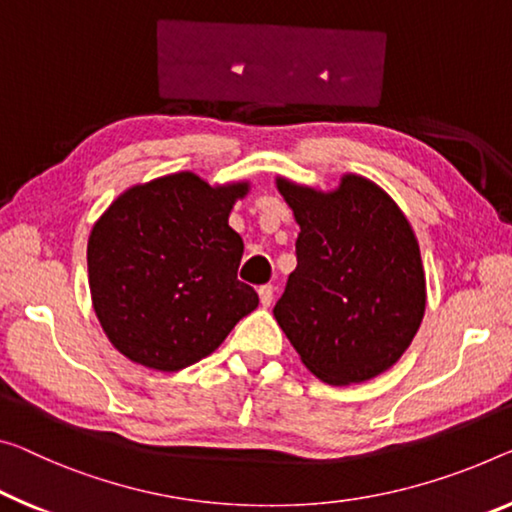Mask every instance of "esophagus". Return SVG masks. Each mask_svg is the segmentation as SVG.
<instances>
[{
  "label": "esophagus",
  "mask_w": 512,
  "mask_h": 512,
  "mask_svg": "<svg viewBox=\"0 0 512 512\" xmlns=\"http://www.w3.org/2000/svg\"><path fill=\"white\" fill-rule=\"evenodd\" d=\"M258 297H261V304L267 309V306H270L272 300H274V286H261V288H258Z\"/></svg>",
  "instance_id": "esophagus-1"
}]
</instances>
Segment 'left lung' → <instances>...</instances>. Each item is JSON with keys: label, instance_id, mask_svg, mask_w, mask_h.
<instances>
[{"label": "left lung", "instance_id": "obj_1", "mask_svg": "<svg viewBox=\"0 0 512 512\" xmlns=\"http://www.w3.org/2000/svg\"><path fill=\"white\" fill-rule=\"evenodd\" d=\"M277 190L300 235L274 318L318 380H373L405 355L426 313L412 224L380 185L357 174H343L329 192L277 176Z\"/></svg>", "mask_w": 512, "mask_h": 512}]
</instances>
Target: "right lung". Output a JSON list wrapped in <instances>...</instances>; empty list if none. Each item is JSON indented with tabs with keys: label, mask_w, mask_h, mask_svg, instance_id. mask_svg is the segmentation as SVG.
<instances>
[{
	"label": "right lung",
	"mask_w": 512,
	"mask_h": 512,
	"mask_svg": "<svg viewBox=\"0 0 512 512\" xmlns=\"http://www.w3.org/2000/svg\"><path fill=\"white\" fill-rule=\"evenodd\" d=\"M249 180L210 185L192 171L132 185L93 224V311L135 364L176 373L215 352L258 306L238 281L245 242L229 226Z\"/></svg>",
	"instance_id": "add662e5"
}]
</instances>
